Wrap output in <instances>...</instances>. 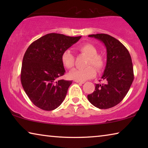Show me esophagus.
<instances>
[{
    "mask_svg": "<svg viewBox=\"0 0 148 148\" xmlns=\"http://www.w3.org/2000/svg\"><path fill=\"white\" fill-rule=\"evenodd\" d=\"M74 82H76V83H78V84H84V82L77 81V80H75Z\"/></svg>",
    "mask_w": 148,
    "mask_h": 148,
    "instance_id": "esophagus-1",
    "label": "esophagus"
}]
</instances>
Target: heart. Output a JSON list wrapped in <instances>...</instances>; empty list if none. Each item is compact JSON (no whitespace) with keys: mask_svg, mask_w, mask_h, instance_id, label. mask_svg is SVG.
<instances>
[{"mask_svg":"<svg viewBox=\"0 0 148 148\" xmlns=\"http://www.w3.org/2000/svg\"><path fill=\"white\" fill-rule=\"evenodd\" d=\"M78 50L81 53L88 56L85 69H75L70 72L71 78L83 82L93 77L96 75V71L101 72L105 66V60L101 55L97 54V49L93 45L86 43L78 47ZM61 61L66 68L71 69L74 66L75 57L69 49L62 52L61 55ZM95 68L94 69V68Z\"/></svg>","mask_w":148,"mask_h":148,"instance_id":"obj_1","label":"heart"}]
</instances>
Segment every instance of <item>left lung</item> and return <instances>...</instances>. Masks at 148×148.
Listing matches in <instances>:
<instances>
[{
    "instance_id": "8db88e82",
    "label": "left lung",
    "mask_w": 148,
    "mask_h": 148,
    "mask_svg": "<svg viewBox=\"0 0 148 148\" xmlns=\"http://www.w3.org/2000/svg\"><path fill=\"white\" fill-rule=\"evenodd\" d=\"M89 36L94 37L104 44L107 61L102 76L106 83L95 85L94 92L87 95V99L99 109L110 108L124 99L134 80L131 55L123 44L108 34H91Z\"/></svg>"
}]
</instances>
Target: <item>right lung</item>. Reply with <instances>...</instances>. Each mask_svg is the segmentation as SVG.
<instances>
[{"label":"right lung","mask_w":148,"mask_h":148,"mask_svg":"<svg viewBox=\"0 0 148 148\" xmlns=\"http://www.w3.org/2000/svg\"><path fill=\"white\" fill-rule=\"evenodd\" d=\"M50 33L32 42L22 62L21 82L25 92L35 106L51 111L63 102L72 81L59 79L65 73L62 52L81 38Z\"/></svg>","instance_id":"right-lung-1"}]
</instances>
